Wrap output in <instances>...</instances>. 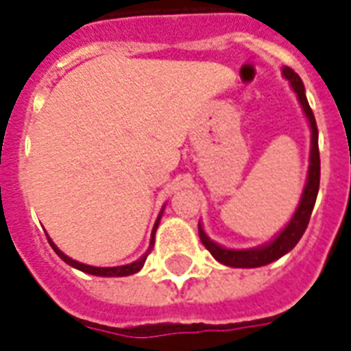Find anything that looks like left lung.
<instances>
[{
  "mask_svg": "<svg viewBox=\"0 0 351 351\" xmlns=\"http://www.w3.org/2000/svg\"><path fill=\"white\" fill-rule=\"evenodd\" d=\"M283 75L289 79L292 88H294V92L298 93V99L299 102H301V106H303V111L306 113V117H308L310 130H312L308 180H306V185H304L303 196H301V202H299V207L295 209V215L292 216V220H290L289 225L279 232V236L274 241H270V243L265 245V247L249 250L223 249L220 245H216L215 241H210L209 238L205 236L202 225H198V234H200V240L202 243H204L205 249L215 256V259H218L220 263L227 265V267H236V269H254V267H263V265L272 263V261L279 259L281 256L287 254V252H290V250L295 247V243L301 240V236L304 234L306 227H308L310 215H312V209H314L315 205V198H317L319 180H321V158H319L317 124H315L314 111H312L308 101H306L304 84L303 81H301V77L289 66L283 68Z\"/></svg>",
  "mask_w": 351,
  "mask_h": 351,
  "instance_id": "8db88e82",
  "label": "left lung"
}]
</instances>
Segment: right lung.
Masks as SVG:
<instances>
[{
    "label": "right lung",
    "instance_id": "1",
    "mask_svg": "<svg viewBox=\"0 0 351 351\" xmlns=\"http://www.w3.org/2000/svg\"><path fill=\"white\" fill-rule=\"evenodd\" d=\"M160 216H162V213H160ZM160 216H158V220H160ZM158 220H156L155 227H153V236H155V230H156V227H158ZM153 236H151V247H153V240H155ZM48 243L52 245V249L56 250V254L59 256V258H61L62 261H66L68 265H72V267H75V269L82 270V272H86V274L104 276V278H119V276L135 274V272H138V270L142 269V265H144V261H146V258H147V254H144L141 259H136L135 263L122 265V267H104V269H102V267H90V265L79 263V261H75V259L68 258L66 254H62L61 250L57 249L56 245L52 243V240H50V238H48ZM151 247H149V249H151Z\"/></svg>",
    "mask_w": 351,
    "mask_h": 351
}]
</instances>
